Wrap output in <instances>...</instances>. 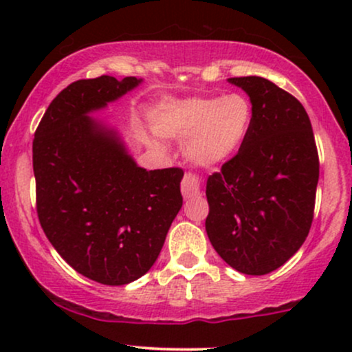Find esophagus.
<instances>
[{"label": "esophagus", "instance_id": "esophagus-1", "mask_svg": "<svg viewBox=\"0 0 352 352\" xmlns=\"http://www.w3.org/2000/svg\"><path fill=\"white\" fill-rule=\"evenodd\" d=\"M201 190V180L197 173L187 172L182 180V193H184L185 199H193L200 193Z\"/></svg>", "mask_w": 352, "mask_h": 352}]
</instances>
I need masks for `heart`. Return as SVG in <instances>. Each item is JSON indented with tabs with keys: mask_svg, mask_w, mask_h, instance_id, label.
Listing matches in <instances>:
<instances>
[{
	"mask_svg": "<svg viewBox=\"0 0 352 352\" xmlns=\"http://www.w3.org/2000/svg\"><path fill=\"white\" fill-rule=\"evenodd\" d=\"M159 135L185 139L184 153L192 164L213 167L235 157L253 127L252 100L240 92L168 99L152 111Z\"/></svg>",
	"mask_w": 352,
	"mask_h": 352,
	"instance_id": "b5f03b06",
	"label": "heart"
}]
</instances>
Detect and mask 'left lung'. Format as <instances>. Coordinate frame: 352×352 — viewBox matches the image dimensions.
<instances>
[{"instance_id": "8db88e82", "label": "left lung", "mask_w": 352, "mask_h": 352, "mask_svg": "<svg viewBox=\"0 0 352 352\" xmlns=\"http://www.w3.org/2000/svg\"><path fill=\"white\" fill-rule=\"evenodd\" d=\"M253 104L248 139L207 180L205 230L236 272L272 273L308 236L314 215L319 157L301 102L258 76L230 78Z\"/></svg>"}]
</instances>
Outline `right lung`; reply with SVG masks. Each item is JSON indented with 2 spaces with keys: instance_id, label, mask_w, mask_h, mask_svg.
<instances>
[{
  "instance_id": "1",
  "label": "right lung",
  "mask_w": 352,
  "mask_h": 352,
  "mask_svg": "<svg viewBox=\"0 0 352 352\" xmlns=\"http://www.w3.org/2000/svg\"><path fill=\"white\" fill-rule=\"evenodd\" d=\"M139 84L76 80L52 99L33 140L36 212L47 240L76 272L109 286L152 268L182 208V168L137 167L116 132L87 116Z\"/></svg>"
}]
</instances>
